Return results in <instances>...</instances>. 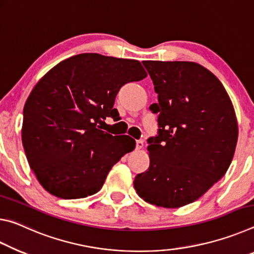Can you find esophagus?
Listing matches in <instances>:
<instances>
[{
  "mask_svg": "<svg viewBox=\"0 0 254 254\" xmlns=\"http://www.w3.org/2000/svg\"><path fill=\"white\" fill-rule=\"evenodd\" d=\"M144 147L143 140H136V149H142Z\"/></svg>",
  "mask_w": 254,
  "mask_h": 254,
  "instance_id": "obj_1",
  "label": "esophagus"
}]
</instances>
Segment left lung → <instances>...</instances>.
Listing matches in <instances>:
<instances>
[{
    "mask_svg": "<svg viewBox=\"0 0 254 254\" xmlns=\"http://www.w3.org/2000/svg\"><path fill=\"white\" fill-rule=\"evenodd\" d=\"M159 103V136L148 139L149 166L134 188L152 205L179 208L226 173L239 127L234 107L213 73L193 62L144 61Z\"/></svg>",
    "mask_w": 254,
    "mask_h": 254,
    "instance_id": "obj_1",
    "label": "left lung"
}]
</instances>
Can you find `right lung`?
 Instances as JSON below:
<instances>
[{"label":"right lung","mask_w":254,"mask_h":254,"mask_svg":"<svg viewBox=\"0 0 254 254\" xmlns=\"http://www.w3.org/2000/svg\"><path fill=\"white\" fill-rule=\"evenodd\" d=\"M147 76L135 60L80 54L62 61L32 89L23 109L22 144L37 180L53 196L85 198L102 188L108 173L135 148V140L100 129L116 117V95Z\"/></svg>","instance_id":"right-lung-1"}]
</instances>
